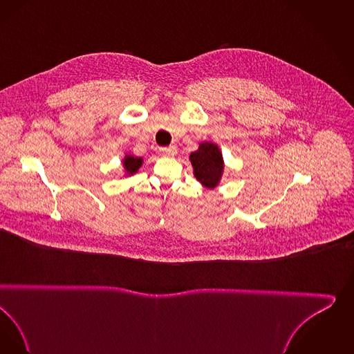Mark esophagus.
I'll return each instance as SVG.
<instances>
[{"instance_id":"1","label":"esophagus","mask_w":354,"mask_h":354,"mask_svg":"<svg viewBox=\"0 0 354 354\" xmlns=\"http://www.w3.org/2000/svg\"><path fill=\"white\" fill-rule=\"evenodd\" d=\"M176 147H162L160 154L165 157H174L176 154Z\"/></svg>"}]
</instances>
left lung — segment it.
<instances>
[{
    "instance_id": "obj_1",
    "label": "left lung",
    "mask_w": 354,
    "mask_h": 354,
    "mask_svg": "<svg viewBox=\"0 0 354 354\" xmlns=\"http://www.w3.org/2000/svg\"><path fill=\"white\" fill-rule=\"evenodd\" d=\"M196 180L207 189L218 187L223 171L225 160L220 147L212 141H203L198 149L189 154Z\"/></svg>"
}]
</instances>
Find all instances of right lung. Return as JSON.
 Listing matches in <instances>:
<instances>
[{"label":"right lung","instance_id":"right-lung-1","mask_svg":"<svg viewBox=\"0 0 354 354\" xmlns=\"http://www.w3.org/2000/svg\"><path fill=\"white\" fill-rule=\"evenodd\" d=\"M142 163H144V159L141 157H136L129 151H127L122 159V178H129L134 174H137L140 167L142 166Z\"/></svg>","mask_w":354,"mask_h":354}]
</instances>
